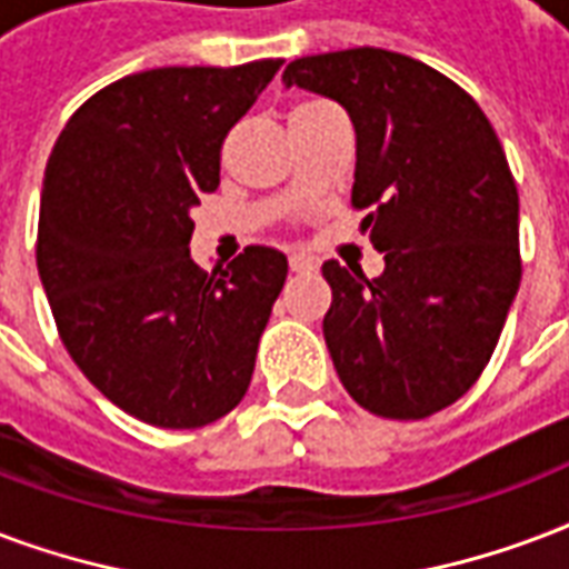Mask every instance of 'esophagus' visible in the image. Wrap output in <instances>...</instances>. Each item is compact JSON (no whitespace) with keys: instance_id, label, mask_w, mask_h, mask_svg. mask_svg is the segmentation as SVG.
Listing matches in <instances>:
<instances>
[{"instance_id":"34e87169","label":"esophagus","mask_w":569,"mask_h":569,"mask_svg":"<svg viewBox=\"0 0 569 569\" xmlns=\"http://www.w3.org/2000/svg\"><path fill=\"white\" fill-rule=\"evenodd\" d=\"M289 268H292V274H310V271H316V259L303 253H292L289 256Z\"/></svg>"}]
</instances>
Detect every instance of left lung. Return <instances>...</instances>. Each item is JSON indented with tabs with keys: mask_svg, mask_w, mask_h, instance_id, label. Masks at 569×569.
<instances>
[{
	"mask_svg": "<svg viewBox=\"0 0 569 569\" xmlns=\"http://www.w3.org/2000/svg\"><path fill=\"white\" fill-rule=\"evenodd\" d=\"M286 89L331 98L355 128V208L385 271L328 259L322 331L352 400L420 420L483 372L519 292V193L475 98L436 68L379 47L303 56Z\"/></svg>",
	"mask_w": 569,
	"mask_h": 569,
	"instance_id": "left-lung-1",
	"label": "left lung"
}]
</instances>
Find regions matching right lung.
<instances>
[{
    "label": "right lung",
    "mask_w": 569,
    "mask_h": 569,
    "mask_svg": "<svg viewBox=\"0 0 569 569\" xmlns=\"http://www.w3.org/2000/svg\"><path fill=\"white\" fill-rule=\"evenodd\" d=\"M280 64L121 77L73 112L43 169L34 256L64 349L151 427L214 423L250 388L289 262L247 247L208 274L190 259V211L217 190L229 128Z\"/></svg>",
    "instance_id": "obj_1"
}]
</instances>
